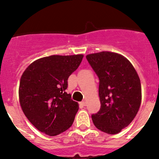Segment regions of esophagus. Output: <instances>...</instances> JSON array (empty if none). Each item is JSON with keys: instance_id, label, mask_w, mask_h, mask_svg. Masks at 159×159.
Wrapping results in <instances>:
<instances>
[{"instance_id": "obj_1", "label": "esophagus", "mask_w": 159, "mask_h": 159, "mask_svg": "<svg viewBox=\"0 0 159 159\" xmlns=\"http://www.w3.org/2000/svg\"><path fill=\"white\" fill-rule=\"evenodd\" d=\"M80 105H82V106H85L86 105V102L85 101H82L80 102Z\"/></svg>"}]
</instances>
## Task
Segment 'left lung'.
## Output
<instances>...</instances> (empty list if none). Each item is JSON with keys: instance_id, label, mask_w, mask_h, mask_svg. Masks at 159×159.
I'll list each match as a JSON object with an SVG mask.
<instances>
[{"instance_id": "obj_1", "label": "left lung", "mask_w": 159, "mask_h": 159, "mask_svg": "<svg viewBox=\"0 0 159 159\" xmlns=\"http://www.w3.org/2000/svg\"><path fill=\"white\" fill-rule=\"evenodd\" d=\"M86 57L99 79L101 107L92 114L93 122L102 132L117 134L132 123L139 110V76L130 61L117 53L102 52Z\"/></svg>"}]
</instances>
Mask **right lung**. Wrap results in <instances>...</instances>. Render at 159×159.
<instances>
[{"instance_id": "1", "label": "right lung", "mask_w": 159, "mask_h": 159, "mask_svg": "<svg viewBox=\"0 0 159 159\" xmlns=\"http://www.w3.org/2000/svg\"><path fill=\"white\" fill-rule=\"evenodd\" d=\"M83 57H45L33 62L21 75L19 90L21 109L29 121L47 135H57L73 123L79 106L66 90L67 80Z\"/></svg>"}]
</instances>
